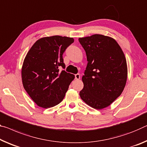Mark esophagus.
<instances>
[{
    "label": "esophagus",
    "mask_w": 147,
    "mask_h": 147,
    "mask_svg": "<svg viewBox=\"0 0 147 147\" xmlns=\"http://www.w3.org/2000/svg\"><path fill=\"white\" fill-rule=\"evenodd\" d=\"M80 78V74H75V79H76V80H79Z\"/></svg>",
    "instance_id": "obj_1"
}]
</instances>
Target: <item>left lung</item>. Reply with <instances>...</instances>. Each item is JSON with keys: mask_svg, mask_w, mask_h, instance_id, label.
<instances>
[{"mask_svg": "<svg viewBox=\"0 0 147 147\" xmlns=\"http://www.w3.org/2000/svg\"><path fill=\"white\" fill-rule=\"evenodd\" d=\"M78 40L88 61L80 96L93 108H105L120 96L126 84L124 53L117 42L109 36L96 34Z\"/></svg>", "mask_w": 147, "mask_h": 147, "instance_id": "1", "label": "left lung"}]
</instances>
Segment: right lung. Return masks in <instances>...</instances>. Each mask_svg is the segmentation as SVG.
Segmentation results:
<instances>
[{"label": "right lung", "instance_id": "right-lung-1", "mask_svg": "<svg viewBox=\"0 0 147 147\" xmlns=\"http://www.w3.org/2000/svg\"><path fill=\"white\" fill-rule=\"evenodd\" d=\"M73 38L61 36L44 37L30 49L23 61V87L37 105L50 108L61 103L74 75L59 71L65 68L63 54Z\"/></svg>", "mask_w": 147, "mask_h": 147}]
</instances>
